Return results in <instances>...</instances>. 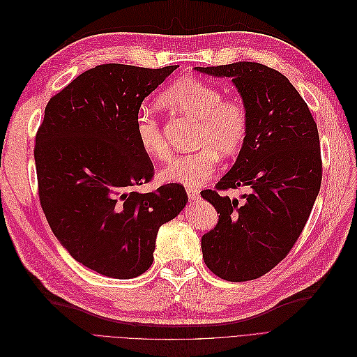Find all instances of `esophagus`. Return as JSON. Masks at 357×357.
<instances>
[{"label": "esophagus", "mask_w": 357, "mask_h": 357, "mask_svg": "<svg viewBox=\"0 0 357 357\" xmlns=\"http://www.w3.org/2000/svg\"><path fill=\"white\" fill-rule=\"evenodd\" d=\"M188 195L190 200H197L200 196V190L197 188H188Z\"/></svg>", "instance_id": "obj_1"}]
</instances>
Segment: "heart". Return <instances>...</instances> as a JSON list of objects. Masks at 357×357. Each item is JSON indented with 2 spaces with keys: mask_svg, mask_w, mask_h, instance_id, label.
<instances>
[{
  "mask_svg": "<svg viewBox=\"0 0 357 357\" xmlns=\"http://www.w3.org/2000/svg\"><path fill=\"white\" fill-rule=\"evenodd\" d=\"M160 106L197 121L195 145L197 151L169 158L160 172L164 181L183 185L205 183L216 169L219 154L234 157L244 148L250 133L248 109L236 98L209 82L185 78L173 82L158 97ZM135 137L141 149L152 158L164 160L168 144L158 117L141 110L135 117Z\"/></svg>",
  "mask_w": 357,
  "mask_h": 357,
  "instance_id": "1",
  "label": "heart"
}]
</instances>
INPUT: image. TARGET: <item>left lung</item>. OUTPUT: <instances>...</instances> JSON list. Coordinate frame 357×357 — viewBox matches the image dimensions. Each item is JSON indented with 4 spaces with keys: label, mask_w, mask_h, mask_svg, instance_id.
<instances>
[{
    "label": "left lung",
    "mask_w": 357,
    "mask_h": 357,
    "mask_svg": "<svg viewBox=\"0 0 357 357\" xmlns=\"http://www.w3.org/2000/svg\"><path fill=\"white\" fill-rule=\"evenodd\" d=\"M231 77L250 113V133L229 172L200 195L219 213L202 236L203 260L229 282L257 279L278 266L298 241L322 178L319 137L308 105L283 74L259 62L196 66ZM248 185L243 202L224 191Z\"/></svg>",
    "instance_id": "1"
}]
</instances>
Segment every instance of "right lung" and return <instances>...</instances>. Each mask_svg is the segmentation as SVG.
Here are the masks:
<instances>
[{
    "label": "right lung",
    "instance_id": "add662e5",
    "mask_svg": "<svg viewBox=\"0 0 357 357\" xmlns=\"http://www.w3.org/2000/svg\"><path fill=\"white\" fill-rule=\"evenodd\" d=\"M177 66L97 65L49 100L36 133L38 189L47 224L77 261L107 278L146 271L160 227L189 202L177 183L135 192L154 177L135 137V117Z\"/></svg>",
    "mask_w": 357,
    "mask_h": 357
}]
</instances>
